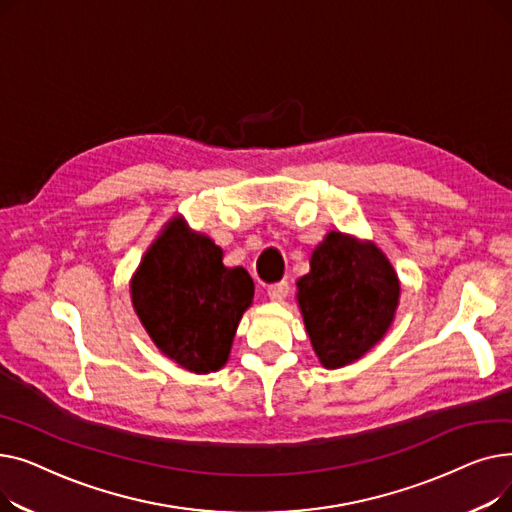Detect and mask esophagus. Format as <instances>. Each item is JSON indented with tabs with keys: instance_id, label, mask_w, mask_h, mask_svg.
<instances>
[{
	"instance_id": "1",
	"label": "esophagus",
	"mask_w": 512,
	"mask_h": 512,
	"mask_svg": "<svg viewBox=\"0 0 512 512\" xmlns=\"http://www.w3.org/2000/svg\"><path fill=\"white\" fill-rule=\"evenodd\" d=\"M288 292H290V284L286 280H282V282L272 284L270 288H267V297L276 303H282L288 297Z\"/></svg>"
}]
</instances>
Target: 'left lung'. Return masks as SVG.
I'll return each instance as SVG.
<instances>
[{
  "label": "left lung",
  "instance_id": "left-lung-1",
  "mask_svg": "<svg viewBox=\"0 0 512 512\" xmlns=\"http://www.w3.org/2000/svg\"><path fill=\"white\" fill-rule=\"evenodd\" d=\"M297 282V301L313 351L326 369L361 359L394 321L400 282L388 257L367 240L330 232Z\"/></svg>",
  "mask_w": 512,
  "mask_h": 512
}]
</instances>
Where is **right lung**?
Segmentation results:
<instances>
[{
	"mask_svg": "<svg viewBox=\"0 0 512 512\" xmlns=\"http://www.w3.org/2000/svg\"><path fill=\"white\" fill-rule=\"evenodd\" d=\"M224 251L172 218L130 280L132 307L161 353L193 373L226 365L238 321L255 294L242 267H226Z\"/></svg>",
	"mask_w": 512,
	"mask_h": 512,
	"instance_id": "add662e5",
	"label": "right lung"
}]
</instances>
